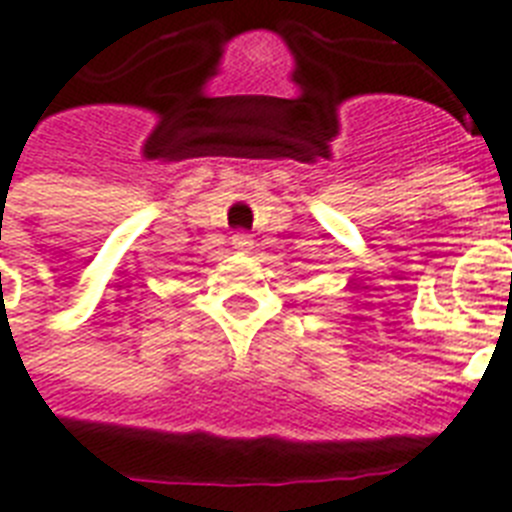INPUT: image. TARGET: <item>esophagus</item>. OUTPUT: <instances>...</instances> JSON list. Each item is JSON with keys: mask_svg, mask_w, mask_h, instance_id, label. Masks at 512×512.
Returning <instances> with one entry per match:
<instances>
[{"mask_svg": "<svg viewBox=\"0 0 512 512\" xmlns=\"http://www.w3.org/2000/svg\"><path fill=\"white\" fill-rule=\"evenodd\" d=\"M231 241H233V247L241 249V252H247V249H252V244H255V241H252V236H249L247 231H236L231 236Z\"/></svg>", "mask_w": 512, "mask_h": 512, "instance_id": "34e87169", "label": "esophagus"}]
</instances>
